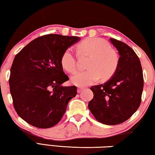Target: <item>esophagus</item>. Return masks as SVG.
<instances>
[{
	"label": "esophagus",
	"mask_w": 155,
	"mask_h": 155,
	"mask_svg": "<svg viewBox=\"0 0 155 155\" xmlns=\"http://www.w3.org/2000/svg\"><path fill=\"white\" fill-rule=\"evenodd\" d=\"M83 90H84L83 87H78V88L77 89V92H78V93H80V92H81V91H82Z\"/></svg>",
	"instance_id": "obj_1"
}]
</instances>
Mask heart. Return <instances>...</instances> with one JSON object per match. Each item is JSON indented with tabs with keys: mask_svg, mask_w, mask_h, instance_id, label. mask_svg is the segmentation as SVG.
Here are the masks:
<instances>
[{
	"mask_svg": "<svg viewBox=\"0 0 155 155\" xmlns=\"http://www.w3.org/2000/svg\"><path fill=\"white\" fill-rule=\"evenodd\" d=\"M80 54L91 55L88 68L85 71H78L73 74L71 83L78 87H85L96 83L101 78L109 79L116 72L120 58L111 45L104 39L89 38L78 45ZM61 65L68 72H73L77 68V58L71 48H67L61 57Z\"/></svg>",
	"mask_w": 155,
	"mask_h": 155,
	"instance_id": "b5f03b06",
	"label": "heart"
}]
</instances>
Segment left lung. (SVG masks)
Instances as JSON below:
<instances>
[{"mask_svg":"<svg viewBox=\"0 0 155 155\" xmlns=\"http://www.w3.org/2000/svg\"><path fill=\"white\" fill-rule=\"evenodd\" d=\"M110 41L118 51V68L105 83L91 87L94 98L88 108L98 122L115 125L130 118L140 107L143 78L140 59L135 51L122 41L114 38Z\"/></svg>","mask_w":155,"mask_h":155,"instance_id":"left-lung-1","label":"left lung"}]
</instances>
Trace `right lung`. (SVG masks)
I'll return each mask as SVG.
<instances>
[{
    "label": "right lung",
    "instance_id": "obj_1",
    "mask_svg": "<svg viewBox=\"0 0 155 155\" xmlns=\"http://www.w3.org/2000/svg\"><path fill=\"white\" fill-rule=\"evenodd\" d=\"M78 37L49 34L35 39L15 57L9 80L10 93L18 115L40 128L54 127L64 115L77 87L61 85L69 80L61 57Z\"/></svg>",
    "mask_w": 155,
    "mask_h": 155
}]
</instances>
